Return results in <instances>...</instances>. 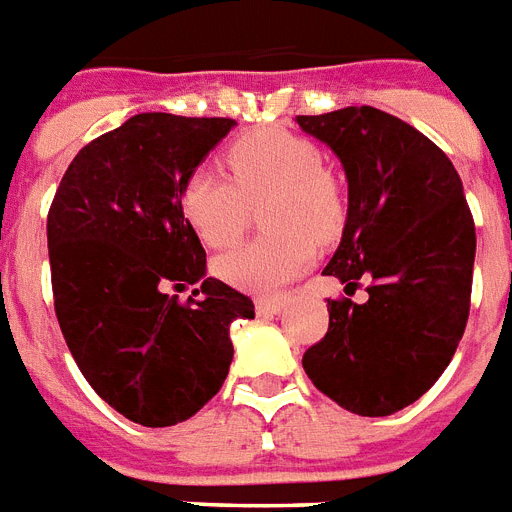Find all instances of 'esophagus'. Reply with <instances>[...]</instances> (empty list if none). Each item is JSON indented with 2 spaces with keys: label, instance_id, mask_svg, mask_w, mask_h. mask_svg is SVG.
Returning <instances> with one entry per match:
<instances>
[{
  "label": "esophagus",
  "instance_id": "esophagus-1",
  "mask_svg": "<svg viewBox=\"0 0 512 512\" xmlns=\"http://www.w3.org/2000/svg\"><path fill=\"white\" fill-rule=\"evenodd\" d=\"M282 308H285V298L282 295H266V298H259L256 301V311L259 314H280Z\"/></svg>",
  "mask_w": 512,
  "mask_h": 512
}]
</instances>
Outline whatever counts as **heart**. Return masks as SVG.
Listing matches in <instances>:
<instances>
[{
	"label": "heart",
	"mask_w": 512,
	"mask_h": 512,
	"mask_svg": "<svg viewBox=\"0 0 512 512\" xmlns=\"http://www.w3.org/2000/svg\"><path fill=\"white\" fill-rule=\"evenodd\" d=\"M227 172L204 164L185 177L180 204L190 227L211 248H230L246 232L251 201L269 196L264 225L269 235L214 261L225 282L251 293H272L306 269L316 241L342 227L340 188L322 170V151L301 135L256 130L227 149Z\"/></svg>",
	"instance_id": "1"
}]
</instances>
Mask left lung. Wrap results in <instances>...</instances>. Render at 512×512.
<instances>
[{
  "label": "left lung",
  "mask_w": 512,
  "mask_h": 512,
  "mask_svg": "<svg viewBox=\"0 0 512 512\" xmlns=\"http://www.w3.org/2000/svg\"><path fill=\"white\" fill-rule=\"evenodd\" d=\"M348 177V219L324 274L329 327L303 353L316 390L358 416L416 403L453 361L471 308L476 227L447 154L374 107L298 114ZM367 282L370 301L349 298Z\"/></svg>",
  "instance_id": "8db88e82"
}]
</instances>
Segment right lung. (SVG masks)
<instances>
[{"label":"right lung","mask_w":512,"mask_h":512,"mask_svg":"<svg viewBox=\"0 0 512 512\" xmlns=\"http://www.w3.org/2000/svg\"><path fill=\"white\" fill-rule=\"evenodd\" d=\"M235 120L146 112L99 135L62 175L46 217L54 311L80 374L141 426L196 416L232 361L230 324L253 301L204 277L183 214L185 177ZM201 284L188 302L172 292Z\"/></svg>","instance_id":"add662e5"}]
</instances>
